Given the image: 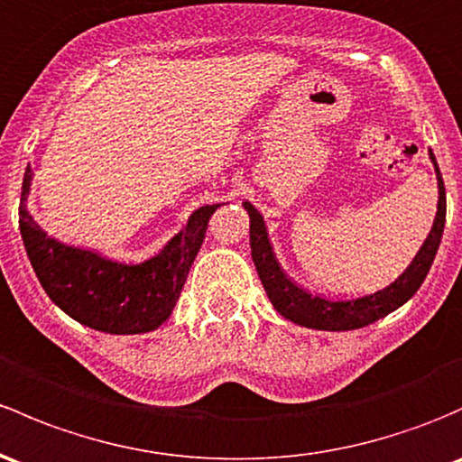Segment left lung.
I'll use <instances>...</instances> for the list:
<instances>
[{
    "mask_svg": "<svg viewBox=\"0 0 462 462\" xmlns=\"http://www.w3.org/2000/svg\"><path fill=\"white\" fill-rule=\"evenodd\" d=\"M430 157L434 162L436 179H439V210H436L434 226H431L430 235H427L425 244L420 245L419 254L410 263V268L402 272L401 276L385 290H378L370 296H361V299L352 300H329L323 296H312L299 285L292 283L288 276L281 270L279 261H276L274 252H272L268 230L261 212L256 210L252 203H244V208L250 215V247H252V261H254L259 279L263 283L265 294L274 305L276 312L285 317L292 323L303 325V328L312 329H329V332H346V329H358L374 320L387 317L401 308L402 303L416 294L420 283L425 281L427 272H430L434 256L439 252L440 236H443L445 227V212H448V199H445L443 177H440L439 163H436L434 154L430 150Z\"/></svg>",
    "mask_w": 462,
    "mask_h": 462,
    "instance_id": "left-lung-1",
    "label": "left lung"
}]
</instances>
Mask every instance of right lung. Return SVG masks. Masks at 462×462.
Here are the masks:
<instances>
[{
  "label": "right lung",
  "mask_w": 462,
  "mask_h": 462,
  "mask_svg": "<svg viewBox=\"0 0 462 462\" xmlns=\"http://www.w3.org/2000/svg\"><path fill=\"white\" fill-rule=\"evenodd\" d=\"M31 181L28 166L22 186L19 232L39 283L52 303L99 332L142 334L157 329L181 294L218 203L194 210L188 226L157 256L128 265L51 239L23 206Z\"/></svg>",
  "instance_id": "obj_1"
}]
</instances>
